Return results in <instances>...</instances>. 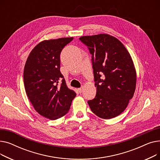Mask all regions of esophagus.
Masks as SVG:
<instances>
[{
    "label": "esophagus",
    "instance_id": "obj_1",
    "mask_svg": "<svg viewBox=\"0 0 160 160\" xmlns=\"http://www.w3.org/2000/svg\"><path fill=\"white\" fill-rule=\"evenodd\" d=\"M78 91H79V93H81L83 91V87H82V88H78Z\"/></svg>",
    "mask_w": 160,
    "mask_h": 160
}]
</instances>
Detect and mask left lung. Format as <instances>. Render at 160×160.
<instances>
[{
	"instance_id": "8db88e82",
	"label": "left lung",
	"mask_w": 160,
	"mask_h": 160,
	"mask_svg": "<svg viewBox=\"0 0 160 160\" xmlns=\"http://www.w3.org/2000/svg\"><path fill=\"white\" fill-rule=\"evenodd\" d=\"M80 40L92 54L97 94L88 100L91 111L100 118L110 119L122 113L133 97L136 71L124 45L106 33L82 36Z\"/></svg>"
}]
</instances>
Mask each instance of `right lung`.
<instances>
[{
    "instance_id": "1",
    "label": "right lung",
    "mask_w": 160,
    "mask_h": 160,
    "mask_svg": "<svg viewBox=\"0 0 160 160\" xmlns=\"http://www.w3.org/2000/svg\"><path fill=\"white\" fill-rule=\"evenodd\" d=\"M73 38L44 40L30 52L24 68V85L35 110L50 120L69 112L76 93L60 72V53Z\"/></svg>"
}]
</instances>
